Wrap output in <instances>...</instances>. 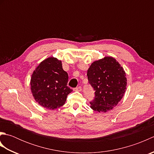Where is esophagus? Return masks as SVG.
<instances>
[{
	"label": "esophagus",
	"mask_w": 154,
	"mask_h": 154,
	"mask_svg": "<svg viewBox=\"0 0 154 154\" xmlns=\"http://www.w3.org/2000/svg\"><path fill=\"white\" fill-rule=\"evenodd\" d=\"M81 90H82V87H81V86L77 87L75 88V89H74V91H81Z\"/></svg>",
	"instance_id": "34e87169"
}]
</instances>
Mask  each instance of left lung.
Instances as JSON below:
<instances>
[{
  "label": "left lung",
  "mask_w": 154,
  "mask_h": 154,
  "mask_svg": "<svg viewBox=\"0 0 154 154\" xmlns=\"http://www.w3.org/2000/svg\"><path fill=\"white\" fill-rule=\"evenodd\" d=\"M87 76L95 91L94 99L90 102L94 110L106 112L122 99L126 89V73L114 58L105 57L94 61L87 71Z\"/></svg>",
  "instance_id": "obj_1"
}]
</instances>
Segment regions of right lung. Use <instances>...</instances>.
I'll return each mask as SVG.
<instances>
[{"label": "right lung", "mask_w": 154, "mask_h": 154, "mask_svg": "<svg viewBox=\"0 0 154 154\" xmlns=\"http://www.w3.org/2000/svg\"><path fill=\"white\" fill-rule=\"evenodd\" d=\"M68 78L61 61L55 57L44 60L31 77V90L35 100L48 109L63 106L67 95L73 91L67 87Z\"/></svg>", "instance_id": "1"}]
</instances>
